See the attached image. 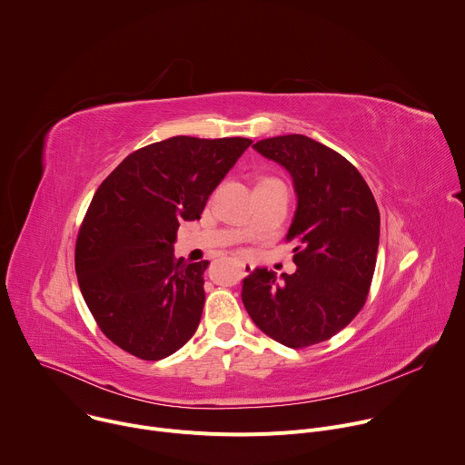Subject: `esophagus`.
<instances>
[{"label": "esophagus", "instance_id": "esophagus-1", "mask_svg": "<svg viewBox=\"0 0 465 465\" xmlns=\"http://www.w3.org/2000/svg\"><path fill=\"white\" fill-rule=\"evenodd\" d=\"M237 264L239 269L242 271V274H250L253 271V262L252 261H246V259H237Z\"/></svg>", "mask_w": 465, "mask_h": 465}]
</instances>
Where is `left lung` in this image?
<instances>
[{
    "instance_id": "8db88e82",
    "label": "left lung",
    "mask_w": 465,
    "mask_h": 465,
    "mask_svg": "<svg viewBox=\"0 0 465 465\" xmlns=\"http://www.w3.org/2000/svg\"><path fill=\"white\" fill-rule=\"evenodd\" d=\"M253 149L292 178L294 274L255 269L242 303L264 335L307 348L337 335L362 309L379 248L381 217L361 173L339 153L303 134L261 140Z\"/></svg>"
}]
</instances>
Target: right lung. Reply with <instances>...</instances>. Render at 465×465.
<instances>
[{
    "label": "right lung",
    "instance_id": "obj_1",
    "mask_svg": "<svg viewBox=\"0 0 465 465\" xmlns=\"http://www.w3.org/2000/svg\"><path fill=\"white\" fill-rule=\"evenodd\" d=\"M252 145L246 138L174 136L128 154L99 185L83 221L75 271L103 333L143 361L178 351L201 322L210 261L174 257L182 221Z\"/></svg>",
    "mask_w": 465,
    "mask_h": 465
}]
</instances>
